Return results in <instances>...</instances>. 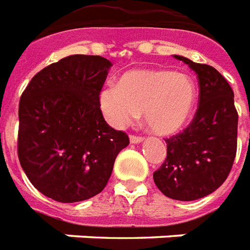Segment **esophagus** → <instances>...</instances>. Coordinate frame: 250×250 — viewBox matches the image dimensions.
I'll list each match as a JSON object with an SVG mask.
<instances>
[{"instance_id":"1","label":"esophagus","mask_w":250,"mask_h":250,"mask_svg":"<svg viewBox=\"0 0 250 250\" xmlns=\"http://www.w3.org/2000/svg\"><path fill=\"white\" fill-rule=\"evenodd\" d=\"M130 143H133V144H139V143H141L143 140H144V137L143 136H137V134H130Z\"/></svg>"}]
</instances>
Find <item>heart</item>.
<instances>
[{"label":"heart","instance_id":"b5f03b06","mask_svg":"<svg viewBox=\"0 0 250 250\" xmlns=\"http://www.w3.org/2000/svg\"><path fill=\"white\" fill-rule=\"evenodd\" d=\"M196 98L192 79L169 70H134L118 83L101 90L100 107L106 121L121 128L143 113L146 126L157 134H171L188 120Z\"/></svg>","mask_w":250,"mask_h":250}]
</instances>
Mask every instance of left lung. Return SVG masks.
Segmentation results:
<instances>
[{"label": "left lung", "instance_id": "1", "mask_svg": "<svg viewBox=\"0 0 250 250\" xmlns=\"http://www.w3.org/2000/svg\"><path fill=\"white\" fill-rule=\"evenodd\" d=\"M175 58L196 72L198 107L187 128L166 139L167 157L153 172V180L171 199L195 201L229 176L237 153L238 113L233 90L214 67Z\"/></svg>", "mask_w": 250, "mask_h": 250}]
</instances>
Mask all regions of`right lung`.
Wrapping results in <instances>:
<instances>
[{
  "mask_svg": "<svg viewBox=\"0 0 250 250\" xmlns=\"http://www.w3.org/2000/svg\"><path fill=\"white\" fill-rule=\"evenodd\" d=\"M111 63L71 55L44 67L19 104L17 155L37 190L62 203L100 194L128 134L107 125L100 93Z\"/></svg>",
  "mask_w": 250,
  "mask_h": 250,
  "instance_id": "1",
  "label": "right lung"
}]
</instances>
